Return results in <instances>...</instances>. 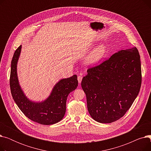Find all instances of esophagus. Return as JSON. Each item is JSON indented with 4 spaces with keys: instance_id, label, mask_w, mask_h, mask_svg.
<instances>
[{
    "instance_id": "esophagus-1",
    "label": "esophagus",
    "mask_w": 151,
    "mask_h": 151,
    "mask_svg": "<svg viewBox=\"0 0 151 151\" xmlns=\"http://www.w3.org/2000/svg\"><path fill=\"white\" fill-rule=\"evenodd\" d=\"M82 79H83V77H82V76H81V74L80 75L78 76V83H81Z\"/></svg>"
}]
</instances>
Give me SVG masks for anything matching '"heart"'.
<instances>
[{
    "instance_id": "1",
    "label": "heart",
    "mask_w": 151,
    "mask_h": 151,
    "mask_svg": "<svg viewBox=\"0 0 151 151\" xmlns=\"http://www.w3.org/2000/svg\"><path fill=\"white\" fill-rule=\"evenodd\" d=\"M107 47L106 45H100L88 54L85 60V63L88 65H93L97 64L104 59L106 54Z\"/></svg>"
}]
</instances>
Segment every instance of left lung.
I'll return each instance as SVG.
<instances>
[{
	"label": "left lung",
	"mask_w": 151,
	"mask_h": 151,
	"mask_svg": "<svg viewBox=\"0 0 151 151\" xmlns=\"http://www.w3.org/2000/svg\"><path fill=\"white\" fill-rule=\"evenodd\" d=\"M87 72L81 87L92 118L100 123L119 119L131 107L141 88L140 55L137 47L118 51Z\"/></svg>",
	"instance_id": "left-lung-1"
}]
</instances>
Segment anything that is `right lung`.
Instances as JSON below:
<instances>
[{"label":"right lung","mask_w":151,"mask_h":151,"mask_svg":"<svg viewBox=\"0 0 151 151\" xmlns=\"http://www.w3.org/2000/svg\"><path fill=\"white\" fill-rule=\"evenodd\" d=\"M22 46L15 51L11 63L10 86L13 99L27 117L42 125H51L61 121L66 111V101L68 94L77 88V76L63 78L55 84L49 96L42 101L29 100L19 85L17 63Z\"/></svg>","instance_id":"add662e5"}]
</instances>
